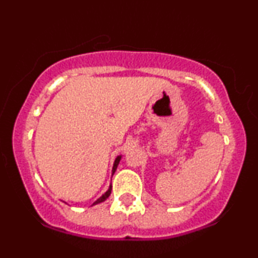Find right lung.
I'll return each instance as SVG.
<instances>
[{
    "mask_svg": "<svg viewBox=\"0 0 258 258\" xmlns=\"http://www.w3.org/2000/svg\"><path fill=\"white\" fill-rule=\"evenodd\" d=\"M121 158H122V156L121 155H119L117 156L116 159H115V161H114V165H112V170H111V176L112 174L115 173V171H116V168H117V165H119V162H120V160H121ZM110 194H111V184H110V186H109V189L108 190L105 191L104 194L102 195V197L99 198V199H97L96 201H94L93 203V205H97V204H100V203H103V201H105L106 199H108L109 197H110Z\"/></svg>",
    "mask_w": 258,
    "mask_h": 258,
    "instance_id": "add662e5",
    "label": "right lung"
}]
</instances>
